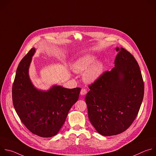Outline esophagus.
<instances>
[{"mask_svg":"<svg viewBox=\"0 0 156 156\" xmlns=\"http://www.w3.org/2000/svg\"><path fill=\"white\" fill-rule=\"evenodd\" d=\"M86 93H87V90H86V89H84V88H82V89H81V91H80V94H81V95H85Z\"/></svg>","mask_w":156,"mask_h":156,"instance_id":"1","label":"esophagus"}]
</instances>
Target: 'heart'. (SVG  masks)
Listing matches in <instances>:
<instances>
[{
    "instance_id": "b5f03b06",
    "label": "heart",
    "mask_w": 156,
    "mask_h": 156,
    "mask_svg": "<svg viewBox=\"0 0 156 156\" xmlns=\"http://www.w3.org/2000/svg\"><path fill=\"white\" fill-rule=\"evenodd\" d=\"M96 58L86 55L79 58L73 65V70L77 73L85 72L84 78L87 82H94L102 75L103 66L100 62H95Z\"/></svg>"
}]
</instances>
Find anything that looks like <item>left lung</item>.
I'll return each instance as SVG.
<instances>
[{"instance_id":"left-lung-1","label":"left lung","mask_w":156,"mask_h":156,"mask_svg":"<svg viewBox=\"0 0 156 156\" xmlns=\"http://www.w3.org/2000/svg\"><path fill=\"white\" fill-rule=\"evenodd\" d=\"M115 67L104 72L88 86L85 98L88 118L99 134L116 135L135 120L143 99L144 84L139 65L133 55L121 48Z\"/></svg>"}]
</instances>
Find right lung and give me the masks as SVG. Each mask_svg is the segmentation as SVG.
I'll list each match as a JSON object with an SVG mask.
<instances>
[{"instance_id":"obj_1","label":"right lung","mask_w":156,"mask_h":156,"mask_svg":"<svg viewBox=\"0 0 156 156\" xmlns=\"http://www.w3.org/2000/svg\"><path fill=\"white\" fill-rule=\"evenodd\" d=\"M35 49L22 58L12 86V101L20 119L33 134L43 138L57 135L72 105L78 101L81 88L54 86L48 91L37 90L28 75Z\"/></svg>"}]
</instances>
